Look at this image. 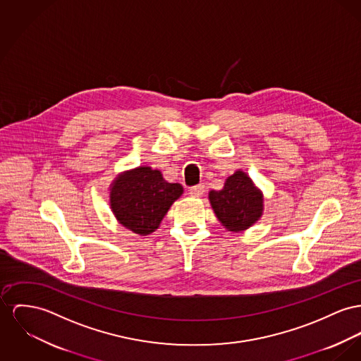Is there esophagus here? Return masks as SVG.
I'll return each mask as SVG.
<instances>
[{
  "label": "esophagus",
  "instance_id": "esophagus-1",
  "mask_svg": "<svg viewBox=\"0 0 361 361\" xmlns=\"http://www.w3.org/2000/svg\"><path fill=\"white\" fill-rule=\"evenodd\" d=\"M204 185H197V186H192L190 188V190H189V194L192 195V197H201L202 194H204Z\"/></svg>",
  "mask_w": 361,
  "mask_h": 361
}]
</instances>
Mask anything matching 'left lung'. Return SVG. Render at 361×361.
I'll list each match as a JSON object with an SVG mask.
<instances>
[{
    "label": "left lung",
    "instance_id": "obj_1",
    "mask_svg": "<svg viewBox=\"0 0 361 361\" xmlns=\"http://www.w3.org/2000/svg\"><path fill=\"white\" fill-rule=\"evenodd\" d=\"M208 198L217 220L227 231H245L263 216V192L242 169L226 179L221 190H211Z\"/></svg>",
    "mask_w": 361,
    "mask_h": 361
}]
</instances>
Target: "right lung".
<instances>
[{"instance_id":"add662e5","label":"right lung","mask_w":361,"mask_h":361,"mask_svg":"<svg viewBox=\"0 0 361 361\" xmlns=\"http://www.w3.org/2000/svg\"><path fill=\"white\" fill-rule=\"evenodd\" d=\"M182 194V185L169 183L161 171L142 166L124 171L114 179L109 205L123 227L138 235H149L159 228Z\"/></svg>"}]
</instances>
